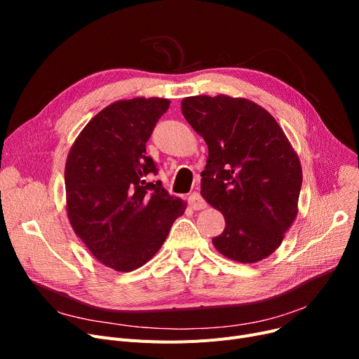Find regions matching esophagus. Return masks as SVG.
<instances>
[{"mask_svg":"<svg viewBox=\"0 0 359 359\" xmlns=\"http://www.w3.org/2000/svg\"><path fill=\"white\" fill-rule=\"evenodd\" d=\"M189 205H191V208L192 210H195V211H199V210H203V208H206V202H205V199L199 195V194H192L191 196H189Z\"/></svg>","mask_w":359,"mask_h":359,"instance_id":"esophagus-1","label":"esophagus"}]
</instances>
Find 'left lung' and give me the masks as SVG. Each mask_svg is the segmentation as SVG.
I'll list each match as a JSON object with an SVG mask.
<instances>
[{
  "instance_id": "obj_1",
  "label": "left lung",
  "mask_w": 359,
  "mask_h": 359,
  "mask_svg": "<svg viewBox=\"0 0 359 359\" xmlns=\"http://www.w3.org/2000/svg\"><path fill=\"white\" fill-rule=\"evenodd\" d=\"M182 113L208 145L201 195L225 219L215 249L240 263L266 259L297 218L303 183L285 132L266 109L227 94L184 97Z\"/></svg>"
}]
</instances>
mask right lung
Masks as SVG:
<instances>
[{"mask_svg": "<svg viewBox=\"0 0 359 359\" xmlns=\"http://www.w3.org/2000/svg\"><path fill=\"white\" fill-rule=\"evenodd\" d=\"M168 99L118 100L94 116L75 138L65 163L67 217L74 233L104 266L141 268L168 236L186 202L168 195L145 144Z\"/></svg>", "mask_w": 359, "mask_h": 359, "instance_id": "obj_1", "label": "right lung"}]
</instances>
